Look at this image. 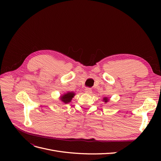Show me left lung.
<instances>
[{
	"instance_id": "obj_1",
	"label": "left lung",
	"mask_w": 161,
	"mask_h": 161,
	"mask_svg": "<svg viewBox=\"0 0 161 161\" xmlns=\"http://www.w3.org/2000/svg\"><path fill=\"white\" fill-rule=\"evenodd\" d=\"M75 96V92H64L63 95H60V99L63 103H64L65 104H67L71 102L72 99L73 97Z\"/></svg>"
}]
</instances>
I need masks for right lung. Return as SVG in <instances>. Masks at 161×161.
Instances as JSON below:
<instances>
[{"instance_id": "obj_1", "label": "right lung", "mask_w": 161, "mask_h": 161, "mask_svg": "<svg viewBox=\"0 0 161 161\" xmlns=\"http://www.w3.org/2000/svg\"><path fill=\"white\" fill-rule=\"evenodd\" d=\"M109 99L108 98V97H105L104 98H103V101L105 102V103H108V102H109Z\"/></svg>"}]
</instances>
